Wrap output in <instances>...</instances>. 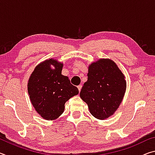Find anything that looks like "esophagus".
Segmentation results:
<instances>
[{
	"label": "esophagus",
	"mask_w": 155,
	"mask_h": 155,
	"mask_svg": "<svg viewBox=\"0 0 155 155\" xmlns=\"http://www.w3.org/2000/svg\"><path fill=\"white\" fill-rule=\"evenodd\" d=\"M78 91H79V92L81 91V88H82V85H78Z\"/></svg>",
	"instance_id": "1"
}]
</instances>
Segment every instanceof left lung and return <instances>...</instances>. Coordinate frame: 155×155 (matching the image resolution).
Listing matches in <instances>:
<instances>
[{
  "mask_svg": "<svg viewBox=\"0 0 155 155\" xmlns=\"http://www.w3.org/2000/svg\"><path fill=\"white\" fill-rule=\"evenodd\" d=\"M126 87L124 76L116 64L110 59H100L89 67L87 81L81 89L80 97L87 104L94 117L104 120L119 107Z\"/></svg>",
  "mask_w": 155,
  "mask_h": 155,
  "instance_id": "8db88e82",
  "label": "left lung"
}]
</instances>
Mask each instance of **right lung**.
<instances>
[{
  "label": "right lung",
  "instance_id": "add662e5",
  "mask_svg": "<svg viewBox=\"0 0 155 155\" xmlns=\"http://www.w3.org/2000/svg\"><path fill=\"white\" fill-rule=\"evenodd\" d=\"M54 65L52 69L50 65ZM63 64L50 59L41 63L31 74L28 92L31 103L44 119L57 118L64 111V104L78 94L68 77L61 74Z\"/></svg>",
  "mask_w": 155,
  "mask_h": 155
}]
</instances>
